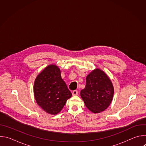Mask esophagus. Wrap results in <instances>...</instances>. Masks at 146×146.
Instances as JSON below:
<instances>
[{"instance_id":"esophagus-1","label":"esophagus","mask_w":146,"mask_h":146,"mask_svg":"<svg viewBox=\"0 0 146 146\" xmlns=\"http://www.w3.org/2000/svg\"><path fill=\"white\" fill-rule=\"evenodd\" d=\"M72 95L73 96H76V95H78V91L77 90H74L72 92Z\"/></svg>"}]
</instances>
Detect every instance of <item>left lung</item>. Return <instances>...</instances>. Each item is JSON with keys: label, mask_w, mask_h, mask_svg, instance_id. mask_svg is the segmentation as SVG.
Masks as SVG:
<instances>
[{"label": "left lung", "mask_w": 146, "mask_h": 146, "mask_svg": "<svg viewBox=\"0 0 146 146\" xmlns=\"http://www.w3.org/2000/svg\"><path fill=\"white\" fill-rule=\"evenodd\" d=\"M114 90L113 83L105 72L93 70L86 77V86L80 92L86 106L94 113L105 111L110 105Z\"/></svg>", "instance_id": "obj_1"}]
</instances>
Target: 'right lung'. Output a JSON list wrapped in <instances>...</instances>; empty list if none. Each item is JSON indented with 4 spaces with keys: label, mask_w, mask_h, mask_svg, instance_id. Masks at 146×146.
Masks as SVG:
<instances>
[{
    "label": "right lung",
    "mask_w": 146,
    "mask_h": 146,
    "mask_svg": "<svg viewBox=\"0 0 146 146\" xmlns=\"http://www.w3.org/2000/svg\"><path fill=\"white\" fill-rule=\"evenodd\" d=\"M56 65H50L36 77L33 86L35 99L37 105L50 114L59 113L72 94L60 75Z\"/></svg>",
    "instance_id": "right-lung-1"
}]
</instances>
